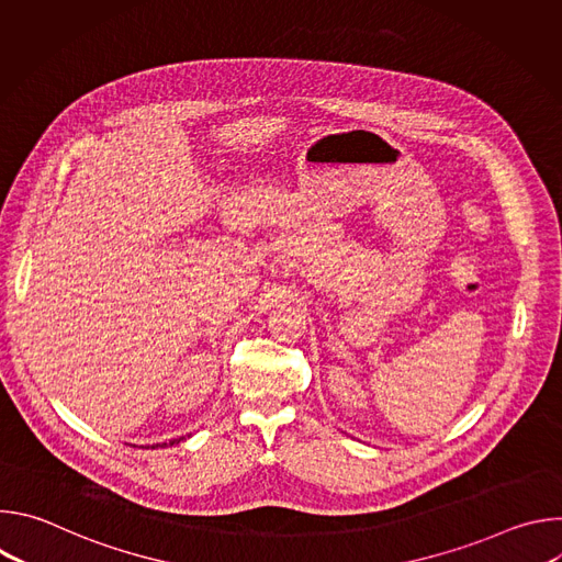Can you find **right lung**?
<instances>
[{"label":"right lung","instance_id":"add662e5","mask_svg":"<svg viewBox=\"0 0 562 562\" xmlns=\"http://www.w3.org/2000/svg\"><path fill=\"white\" fill-rule=\"evenodd\" d=\"M180 440H184V438H176V440H171V442H165V445H176V442H180ZM150 449H155V445H153Z\"/></svg>","mask_w":562,"mask_h":562}]
</instances>
